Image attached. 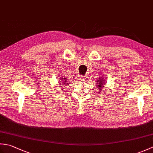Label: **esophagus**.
<instances>
[{"mask_svg": "<svg viewBox=\"0 0 153 153\" xmlns=\"http://www.w3.org/2000/svg\"><path fill=\"white\" fill-rule=\"evenodd\" d=\"M79 78L80 80H82V81H85L86 79L85 76H80L79 77Z\"/></svg>", "mask_w": 153, "mask_h": 153, "instance_id": "obj_1", "label": "esophagus"}]
</instances>
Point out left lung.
<instances>
[{
    "label": "left lung",
    "instance_id": "left-lung-1",
    "mask_svg": "<svg viewBox=\"0 0 153 153\" xmlns=\"http://www.w3.org/2000/svg\"><path fill=\"white\" fill-rule=\"evenodd\" d=\"M105 79H104V77L102 76L99 77L96 82L95 85L97 86V89L99 91V93H101L102 91H104L102 90V87H104V85H105Z\"/></svg>",
    "mask_w": 153,
    "mask_h": 153
}]
</instances>
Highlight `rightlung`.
I'll return each instance as SVG.
<instances>
[{
	"mask_svg": "<svg viewBox=\"0 0 153 153\" xmlns=\"http://www.w3.org/2000/svg\"><path fill=\"white\" fill-rule=\"evenodd\" d=\"M60 78L59 79V82H60V85H66L67 84V82H68V79H67L66 77H64V76H62V77H60ZM62 88L64 89V87L62 86Z\"/></svg>",
	"mask_w": 153,
	"mask_h": 153,
	"instance_id": "obj_1",
	"label": "right lung"
}]
</instances>
